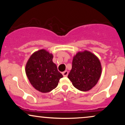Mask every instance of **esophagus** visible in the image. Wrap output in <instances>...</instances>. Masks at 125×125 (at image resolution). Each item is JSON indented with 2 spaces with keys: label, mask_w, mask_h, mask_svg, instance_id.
<instances>
[{
  "label": "esophagus",
  "mask_w": 125,
  "mask_h": 125,
  "mask_svg": "<svg viewBox=\"0 0 125 125\" xmlns=\"http://www.w3.org/2000/svg\"><path fill=\"white\" fill-rule=\"evenodd\" d=\"M68 73H69L68 71H65L64 72H62V74H63V76L64 77L67 76V75H68Z\"/></svg>",
  "instance_id": "34e87169"
}]
</instances>
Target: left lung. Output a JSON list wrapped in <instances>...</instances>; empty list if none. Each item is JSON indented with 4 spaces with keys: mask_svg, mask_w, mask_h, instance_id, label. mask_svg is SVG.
I'll list each match as a JSON object with an SVG mask.
<instances>
[{
    "mask_svg": "<svg viewBox=\"0 0 125 125\" xmlns=\"http://www.w3.org/2000/svg\"><path fill=\"white\" fill-rule=\"evenodd\" d=\"M102 73L100 62L89 51L78 52L73 56L72 68L68 78L73 86L81 91H88L94 87Z\"/></svg>",
    "mask_w": 125,
    "mask_h": 125,
    "instance_id": "1",
    "label": "left lung"
}]
</instances>
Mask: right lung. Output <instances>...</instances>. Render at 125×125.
Returning <instances> with one entry per match:
<instances>
[{"mask_svg":"<svg viewBox=\"0 0 125 125\" xmlns=\"http://www.w3.org/2000/svg\"><path fill=\"white\" fill-rule=\"evenodd\" d=\"M53 56L45 49L34 52L26 64L25 72L29 81L37 90L49 92L57 87L63 75L53 62Z\"/></svg>","mask_w":125,"mask_h":125,"instance_id":"obj_1","label":"right lung"}]
</instances>
